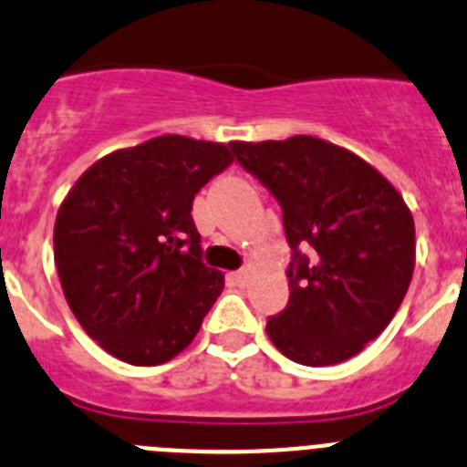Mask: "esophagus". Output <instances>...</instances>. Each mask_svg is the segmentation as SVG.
Listing matches in <instances>:
<instances>
[{"instance_id": "34e87169", "label": "esophagus", "mask_w": 467, "mask_h": 467, "mask_svg": "<svg viewBox=\"0 0 467 467\" xmlns=\"http://www.w3.org/2000/svg\"><path fill=\"white\" fill-rule=\"evenodd\" d=\"M247 278H250V274H247L245 269L243 271H236V274H229V280L234 285H238V287H243V285H247Z\"/></svg>"}]
</instances>
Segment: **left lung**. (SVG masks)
<instances>
[{
  "instance_id": "obj_1",
  "label": "left lung",
  "mask_w": 467,
  "mask_h": 467,
  "mask_svg": "<svg viewBox=\"0 0 467 467\" xmlns=\"http://www.w3.org/2000/svg\"><path fill=\"white\" fill-rule=\"evenodd\" d=\"M231 150L278 198L292 247L290 301L269 317V339L308 367L358 356L410 290L416 231L404 198L365 159L313 135Z\"/></svg>"
}]
</instances>
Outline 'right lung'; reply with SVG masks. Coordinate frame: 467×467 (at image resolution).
Listing matches in <instances>:
<instances>
[{
  "mask_svg": "<svg viewBox=\"0 0 467 467\" xmlns=\"http://www.w3.org/2000/svg\"><path fill=\"white\" fill-rule=\"evenodd\" d=\"M231 144L159 135L95 161L60 203L53 254L65 299L90 339L128 365L182 353L224 290L201 262L192 205Z\"/></svg>",
  "mask_w": 467,
  "mask_h": 467,
  "instance_id": "right-lung-1",
  "label": "right lung"
}]
</instances>
